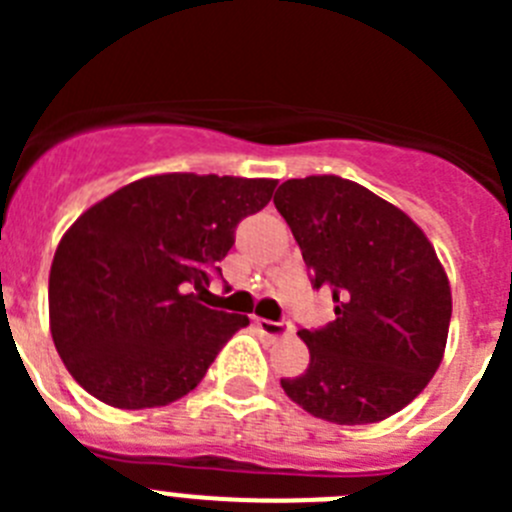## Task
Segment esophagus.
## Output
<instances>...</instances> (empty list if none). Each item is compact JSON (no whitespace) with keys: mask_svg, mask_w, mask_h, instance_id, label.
Returning a JSON list of instances; mask_svg holds the SVG:
<instances>
[{"mask_svg":"<svg viewBox=\"0 0 512 512\" xmlns=\"http://www.w3.org/2000/svg\"><path fill=\"white\" fill-rule=\"evenodd\" d=\"M256 325H259L261 333L269 338H282V336H289V333H292V325L277 323V320H256Z\"/></svg>","mask_w":512,"mask_h":512,"instance_id":"esophagus-1","label":"esophagus"}]
</instances>
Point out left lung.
<instances>
[{
  "instance_id": "8db88e82",
  "label": "left lung",
  "mask_w": 512,
  "mask_h": 512,
  "mask_svg": "<svg viewBox=\"0 0 512 512\" xmlns=\"http://www.w3.org/2000/svg\"><path fill=\"white\" fill-rule=\"evenodd\" d=\"M315 289L336 320L297 336L305 374L282 379L315 418L366 425L390 418L431 382L451 323V287L423 230L395 205L341 176L289 179L274 194Z\"/></svg>"
}]
</instances>
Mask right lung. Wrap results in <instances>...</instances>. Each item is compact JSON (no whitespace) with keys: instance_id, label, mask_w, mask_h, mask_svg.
<instances>
[{"instance_id":"1","label":"right lung","mask_w":512,"mask_h":512,"mask_svg":"<svg viewBox=\"0 0 512 512\" xmlns=\"http://www.w3.org/2000/svg\"><path fill=\"white\" fill-rule=\"evenodd\" d=\"M274 179L161 174L104 197L63 235L48 279L51 336L71 377L112 408L192 392L246 315L202 295Z\"/></svg>"}]
</instances>
